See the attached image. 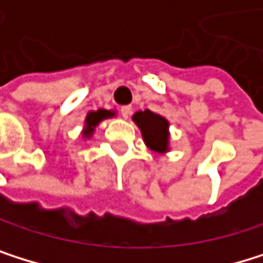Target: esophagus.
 I'll use <instances>...</instances> for the list:
<instances>
[{
  "instance_id": "1",
  "label": "esophagus",
  "mask_w": 263,
  "mask_h": 263,
  "mask_svg": "<svg viewBox=\"0 0 263 263\" xmlns=\"http://www.w3.org/2000/svg\"><path fill=\"white\" fill-rule=\"evenodd\" d=\"M121 114H122V117L124 119H127V117L132 114V106L130 105H125V106H121Z\"/></svg>"
}]
</instances>
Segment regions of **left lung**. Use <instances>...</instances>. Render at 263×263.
Instances as JSON below:
<instances>
[{"instance_id": "obj_1", "label": "left lung", "mask_w": 263, "mask_h": 263, "mask_svg": "<svg viewBox=\"0 0 263 263\" xmlns=\"http://www.w3.org/2000/svg\"><path fill=\"white\" fill-rule=\"evenodd\" d=\"M133 121L141 128L142 138L147 146L155 152L167 151V121L164 117L146 109L138 111L133 116Z\"/></svg>"}]
</instances>
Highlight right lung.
Masks as SVG:
<instances>
[{"label":"right lung","instance_id":"1","mask_svg":"<svg viewBox=\"0 0 263 263\" xmlns=\"http://www.w3.org/2000/svg\"><path fill=\"white\" fill-rule=\"evenodd\" d=\"M111 116H112V112L111 111H106V109H99L96 112H89L87 117H86V130H84V135L89 136L100 121L106 119V117H111Z\"/></svg>","mask_w":263,"mask_h":263}]
</instances>
